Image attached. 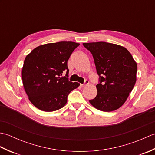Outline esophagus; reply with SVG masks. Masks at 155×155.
<instances>
[{
  "label": "esophagus",
  "mask_w": 155,
  "mask_h": 155,
  "mask_svg": "<svg viewBox=\"0 0 155 155\" xmlns=\"http://www.w3.org/2000/svg\"><path fill=\"white\" fill-rule=\"evenodd\" d=\"M88 83H89V81H87V80H85L84 83V84H81V87H85V86H87V84H88Z\"/></svg>",
  "instance_id": "esophagus-1"
}]
</instances>
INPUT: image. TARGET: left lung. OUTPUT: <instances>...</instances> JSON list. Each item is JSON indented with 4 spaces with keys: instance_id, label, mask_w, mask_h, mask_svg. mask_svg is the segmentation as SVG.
I'll return each instance as SVG.
<instances>
[{
    "instance_id": "left-lung-1",
    "label": "left lung",
    "mask_w": 155,
    "mask_h": 155,
    "mask_svg": "<svg viewBox=\"0 0 155 155\" xmlns=\"http://www.w3.org/2000/svg\"><path fill=\"white\" fill-rule=\"evenodd\" d=\"M94 61L99 81L97 94L90 103L97 109L111 112L127 101L137 81V64L122 46L105 42L83 43Z\"/></svg>"
}]
</instances>
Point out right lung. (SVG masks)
Listing matches in <instances>:
<instances>
[{"label":"right lung","instance_id":"1","mask_svg":"<svg viewBox=\"0 0 155 155\" xmlns=\"http://www.w3.org/2000/svg\"><path fill=\"white\" fill-rule=\"evenodd\" d=\"M79 43L61 41L36 47L26 57L22 69L25 91L31 103L46 112L57 110L67 103L71 92L79 87L68 80L67 62ZM64 71L66 77H61Z\"/></svg>","mask_w":155,"mask_h":155}]
</instances>
